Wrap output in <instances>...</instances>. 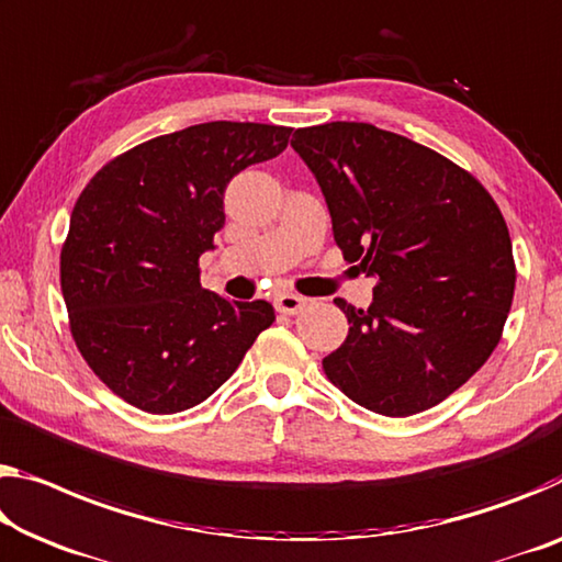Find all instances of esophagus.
Here are the masks:
<instances>
[{"mask_svg":"<svg viewBox=\"0 0 562 562\" xmlns=\"http://www.w3.org/2000/svg\"><path fill=\"white\" fill-rule=\"evenodd\" d=\"M305 307H307V297L295 295V292H280V295L274 297V310L282 315H297Z\"/></svg>","mask_w":562,"mask_h":562,"instance_id":"34e87169","label":"esophagus"}]
</instances>
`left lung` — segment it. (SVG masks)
<instances>
[{"label":"left lung","mask_w":562,"mask_h":562,"mask_svg":"<svg viewBox=\"0 0 562 562\" xmlns=\"http://www.w3.org/2000/svg\"><path fill=\"white\" fill-rule=\"evenodd\" d=\"M292 149L325 194L345 260L375 280L368 310L335 300L350 333L325 375L378 415L442 403L483 368L513 305L495 200L448 157L368 122L295 130Z\"/></svg>","instance_id":"left-lung-1"}]
</instances>
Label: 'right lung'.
I'll use <instances>...</instances> for the list:
<instances>
[{
  "mask_svg": "<svg viewBox=\"0 0 562 562\" xmlns=\"http://www.w3.org/2000/svg\"><path fill=\"white\" fill-rule=\"evenodd\" d=\"M290 127L204 122L114 157L79 194L59 257L69 329L114 395L153 415L200 405L225 382L270 302L202 290L200 255L225 225V190L278 157Z\"/></svg>",
  "mask_w": 562,
  "mask_h": 562,
  "instance_id": "right-lung-1",
  "label": "right lung"
}]
</instances>
